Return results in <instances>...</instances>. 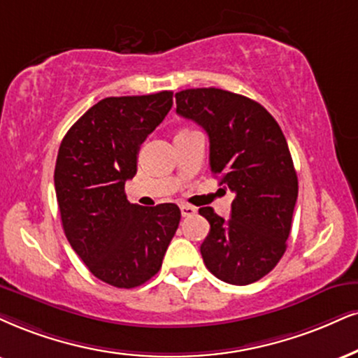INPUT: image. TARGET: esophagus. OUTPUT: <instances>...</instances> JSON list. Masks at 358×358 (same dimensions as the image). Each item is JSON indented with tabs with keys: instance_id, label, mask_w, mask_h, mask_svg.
Masks as SVG:
<instances>
[{
	"instance_id": "1",
	"label": "esophagus",
	"mask_w": 358,
	"mask_h": 358,
	"mask_svg": "<svg viewBox=\"0 0 358 358\" xmlns=\"http://www.w3.org/2000/svg\"><path fill=\"white\" fill-rule=\"evenodd\" d=\"M197 213L196 207L192 206H180V214H182V217H191V215H194Z\"/></svg>"
}]
</instances>
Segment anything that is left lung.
<instances>
[{
    "mask_svg": "<svg viewBox=\"0 0 358 358\" xmlns=\"http://www.w3.org/2000/svg\"><path fill=\"white\" fill-rule=\"evenodd\" d=\"M176 113L209 136L210 172L236 194L227 220L202 207L210 224L201 245L206 267L234 285L267 275L287 249L299 182L280 126L264 106L236 92H176Z\"/></svg>",
    "mask_w": 358,
    "mask_h": 358,
    "instance_id": "obj_1",
    "label": "left lung"
}]
</instances>
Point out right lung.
Listing matches in <instances>:
<instances>
[{"mask_svg":"<svg viewBox=\"0 0 358 358\" xmlns=\"http://www.w3.org/2000/svg\"><path fill=\"white\" fill-rule=\"evenodd\" d=\"M172 108V91L106 98L66 132L57 151L55 189L69 244L92 275L117 289L156 275L178 231L176 204H131L126 180L138 152Z\"/></svg>","mask_w":358,"mask_h":358,"instance_id":"obj_1","label":"right lung"}]
</instances>
